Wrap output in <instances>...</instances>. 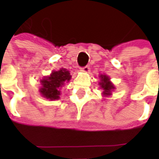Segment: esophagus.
Wrapping results in <instances>:
<instances>
[{
    "label": "esophagus",
    "instance_id": "1",
    "mask_svg": "<svg viewBox=\"0 0 159 159\" xmlns=\"http://www.w3.org/2000/svg\"><path fill=\"white\" fill-rule=\"evenodd\" d=\"M81 71H83V72H89L90 71V68H89V66H85V67H83V68H81Z\"/></svg>",
    "mask_w": 159,
    "mask_h": 159
}]
</instances>
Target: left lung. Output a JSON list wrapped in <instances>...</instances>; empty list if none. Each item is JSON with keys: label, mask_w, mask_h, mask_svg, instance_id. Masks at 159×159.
I'll use <instances>...</instances> for the list:
<instances>
[{"label": "left lung", "mask_w": 159, "mask_h": 159, "mask_svg": "<svg viewBox=\"0 0 159 159\" xmlns=\"http://www.w3.org/2000/svg\"><path fill=\"white\" fill-rule=\"evenodd\" d=\"M101 83L99 84L101 85L102 89L104 90L103 93L105 95H110L111 94V90L112 89H114L113 85L112 84V83L109 81V78L107 77V75H102L101 76Z\"/></svg>", "instance_id": "8db88e82"}]
</instances>
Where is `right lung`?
<instances>
[{
	"mask_svg": "<svg viewBox=\"0 0 159 159\" xmlns=\"http://www.w3.org/2000/svg\"><path fill=\"white\" fill-rule=\"evenodd\" d=\"M71 75L66 69H61L58 71H54L50 75V76L45 77L42 80V88L39 91L45 98L51 100L59 99V96L61 94L59 88L64 84L65 82L69 81Z\"/></svg>",
	"mask_w": 159,
	"mask_h": 159,
	"instance_id": "obj_1",
	"label": "right lung"
}]
</instances>
